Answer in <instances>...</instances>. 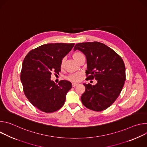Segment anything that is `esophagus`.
Wrapping results in <instances>:
<instances>
[{
  "label": "esophagus",
  "instance_id": "obj_1",
  "mask_svg": "<svg viewBox=\"0 0 147 147\" xmlns=\"http://www.w3.org/2000/svg\"><path fill=\"white\" fill-rule=\"evenodd\" d=\"M78 83H76V82H73V83H72V86H73V87H76V86H78Z\"/></svg>",
  "mask_w": 147,
  "mask_h": 147
}]
</instances>
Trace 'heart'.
<instances>
[{"label":"heart","instance_id":"heart-1","mask_svg":"<svg viewBox=\"0 0 147 147\" xmlns=\"http://www.w3.org/2000/svg\"><path fill=\"white\" fill-rule=\"evenodd\" d=\"M82 55V54L79 52H74L73 54V57L74 58V60H76L77 61H78L79 58L80 57V56H81ZM65 66V59H63L61 60V64H60V67L61 69H63ZM81 74L80 73H74L72 74L69 75V76L67 77V80L70 81H73V82H77L80 81V78H81Z\"/></svg>","mask_w":147,"mask_h":147}]
</instances>
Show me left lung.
I'll list each match as a JSON object with an SVG mask.
<instances>
[{"mask_svg": "<svg viewBox=\"0 0 147 147\" xmlns=\"http://www.w3.org/2000/svg\"><path fill=\"white\" fill-rule=\"evenodd\" d=\"M86 56L88 80L95 79V86L84 83L86 91L81 97L82 104L94 111L107 109L119 96L125 80V69L121 57L113 49L98 42L77 44Z\"/></svg>", "mask_w": 147, "mask_h": 147, "instance_id": "1", "label": "left lung"}]
</instances>
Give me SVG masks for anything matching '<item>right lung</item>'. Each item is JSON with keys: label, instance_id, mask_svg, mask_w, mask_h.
Segmentation results:
<instances>
[{"label": "right lung", "instance_id": "obj_1", "mask_svg": "<svg viewBox=\"0 0 147 147\" xmlns=\"http://www.w3.org/2000/svg\"><path fill=\"white\" fill-rule=\"evenodd\" d=\"M74 44L55 43L41 45L25 57L20 79L25 95L33 105L45 113H52L63 105L71 83L61 80L57 85L51 80L52 73L60 71L61 60Z\"/></svg>", "mask_w": 147, "mask_h": 147}]
</instances>
